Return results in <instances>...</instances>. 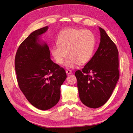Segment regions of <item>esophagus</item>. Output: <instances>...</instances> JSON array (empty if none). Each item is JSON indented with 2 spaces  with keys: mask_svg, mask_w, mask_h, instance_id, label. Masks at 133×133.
I'll return each instance as SVG.
<instances>
[{
  "mask_svg": "<svg viewBox=\"0 0 133 133\" xmlns=\"http://www.w3.org/2000/svg\"><path fill=\"white\" fill-rule=\"evenodd\" d=\"M71 70H67L66 71V74L67 75H70V74H71Z\"/></svg>",
  "mask_w": 133,
  "mask_h": 133,
  "instance_id": "obj_1",
  "label": "esophagus"
}]
</instances>
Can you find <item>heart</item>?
Here are the masks:
<instances>
[{
    "label": "heart",
    "mask_w": 133,
    "mask_h": 133,
    "mask_svg": "<svg viewBox=\"0 0 133 133\" xmlns=\"http://www.w3.org/2000/svg\"><path fill=\"white\" fill-rule=\"evenodd\" d=\"M95 38L89 30L68 29L62 33L58 42L51 48L53 57L59 64H61L65 57L67 68H72L77 64L80 65L88 63L94 53Z\"/></svg>",
    "instance_id": "b5f03b06"
}]
</instances>
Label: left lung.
Returning a JSON list of instances; mask_svg holds the SVG:
<instances>
[{
    "instance_id": "8db88e82",
    "label": "left lung",
    "mask_w": 133,
    "mask_h": 133,
    "mask_svg": "<svg viewBox=\"0 0 133 133\" xmlns=\"http://www.w3.org/2000/svg\"><path fill=\"white\" fill-rule=\"evenodd\" d=\"M99 47L90 61L75 75L81 101L87 107L97 108L110 98L119 77L118 51L101 27Z\"/></svg>"
}]
</instances>
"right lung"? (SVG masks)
<instances>
[{
  "label": "right lung",
  "instance_id": "obj_1",
  "mask_svg": "<svg viewBox=\"0 0 133 133\" xmlns=\"http://www.w3.org/2000/svg\"><path fill=\"white\" fill-rule=\"evenodd\" d=\"M48 26L32 32L16 53L15 67L19 88L34 107L47 110L61 97V86L66 78L65 70L51 59L49 49L40 36Z\"/></svg>",
  "mask_w": 133,
  "mask_h": 133
}]
</instances>
